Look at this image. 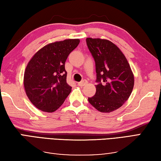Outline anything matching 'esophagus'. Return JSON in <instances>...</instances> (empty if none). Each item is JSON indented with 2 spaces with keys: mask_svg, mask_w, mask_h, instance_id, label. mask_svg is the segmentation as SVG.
I'll list each match as a JSON object with an SVG mask.
<instances>
[{
  "mask_svg": "<svg viewBox=\"0 0 161 161\" xmlns=\"http://www.w3.org/2000/svg\"><path fill=\"white\" fill-rule=\"evenodd\" d=\"M87 83H88V81H87L86 80H83L82 81H80V82H79L78 83V85L80 87H83L84 86H86Z\"/></svg>",
  "mask_w": 161,
  "mask_h": 161,
  "instance_id": "34e87169",
  "label": "esophagus"
}]
</instances>
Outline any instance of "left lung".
<instances>
[{
  "label": "left lung",
  "mask_w": 161,
  "mask_h": 161,
  "mask_svg": "<svg viewBox=\"0 0 161 161\" xmlns=\"http://www.w3.org/2000/svg\"><path fill=\"white\" fill-rule=\"evenodd\" d=\"M86 43L96 62L97 80L95 96L88 101L101 113L119 108L130 97L134 75L125 55L106 39L87 38Z\"/></svg>",
  "instance_id": "left-lung-1"
}]
</instances>
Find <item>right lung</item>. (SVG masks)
Wrapping results in <instances>:
<instances>
[{
	"mask_svg": "<svg viewBox=\"0 0 161 161\" xmlns=\"http://www.w3.org/2000/svg\"><path fill=\"white\" fill-rule=\"evenodd\" d=\"M79 43V39H65L48 43L29 60L23 86L28 99L38 109L56 111L70 94L72 87L66 82L65 63Z\"/></svg>",
	"mask_w": 161,
	"mask_h": 161,
	"instance_id": "obj_1",
	"label": "right lung"
}]
</instances>
